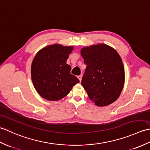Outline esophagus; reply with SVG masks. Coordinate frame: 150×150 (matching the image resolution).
<instances>
[{
    "instance_id": "esophagus-1",
    "label": "esophagus",
    "mask_w": 150,
    "mask_h": 150,
    "mask_svg": "<svg viewBox=\"0 0 150 150\" xmlns=\"http://www.w3.org/2000/svg\"><path fill=\"white\" fill-rule=\"evenodd\" d=\"M78 79H79V81H81V79H82V76L80 75V76H78Z\"/></svg>"
}]
</instances>
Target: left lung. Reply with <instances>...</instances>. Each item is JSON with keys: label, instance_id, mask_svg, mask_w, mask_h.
I'll return each instance as SVG.
<instances>
[{"label": "left lung", "instance_id": "8db88e82", "mask_svg": "<svg viewBox=\"0 0 150 150\" xmlns=\"http://www.w3.org/2000/svg\"><path fill=\"white\" fill-rule=\"evenodd\" d=\"M81 54L86 65L81 85L98 106L117 100L125 83V69L120 56L105 44L84 47Z\"/></svg>", "mask_w": 150, "mask_h": 150}]
</instances>
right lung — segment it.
Segmentation results:
<instances>
[{
	"label": "right lung",
	"instance_id": "right-lung-1",
	"mask_svg": "<svg viewBox=\"0 0 150 150\" xmlns=\"http://www.w3.org/2000/svg\"><path fill=\"white\" fill-rule=\"evenodd\" d=\"M72 49V47L54 44L42 49L35 56L31 65V79L42 98L59 100L79 82L71 74V66L66 64Z\"/></svg>",
	"mask_w": 150,
	"mask_h": 150
}]
</instances>
